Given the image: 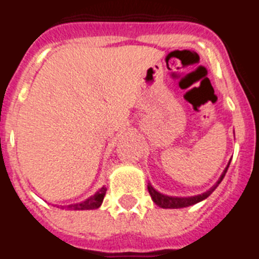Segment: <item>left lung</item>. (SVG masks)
Returning <instances> with one entry per match:
<instances>
[{
	"label": "left lung",
	"mask_w": 259,
	"mask_h": 259,
	"mask_svg": "<svg viewBox=\"0 0 259 259\" xmlns=\"http://www.w3.org/2000/svg\"><path fill=\"white\" fill-rule=\"evenodd\" d=\"M228 167H230V163L227 164V167L224 168V171L222 172L221 178L218 179V182L212 185L209 191H206L202 194H197V196H192V197H172V196H166V194L158 192L157 189L153 188V185L150 183H148V191H149L150 197L154 201L155 205H158L162 209H182V207H188L192 206V205H196V203L201 202V201L206 200L210 194L217 189L221 182L223 180V178L226 176V172H227Z\"/></svg>",
	"instance_id": "1"
}]
</instances>
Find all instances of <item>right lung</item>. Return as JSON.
<instances>
[{
	"instance_id": "obj_1",
	"label": "right lung",
	"mask_w": 259,
	"mask_h": 259,
	"mask_svg": "<svg viewBox=\"0 0 259 259\" xmlns=\"http://www.w3.org/2000/svg\"><path fill=\"white\" fill-rule=\"evenodd\" d=\"M105 194H106V188L98 189L93 196H91L89 198H87L85 201L79 203H72V205H68V210H95L102 205V201H104Z\"/></svg>"
}]
</instances>
